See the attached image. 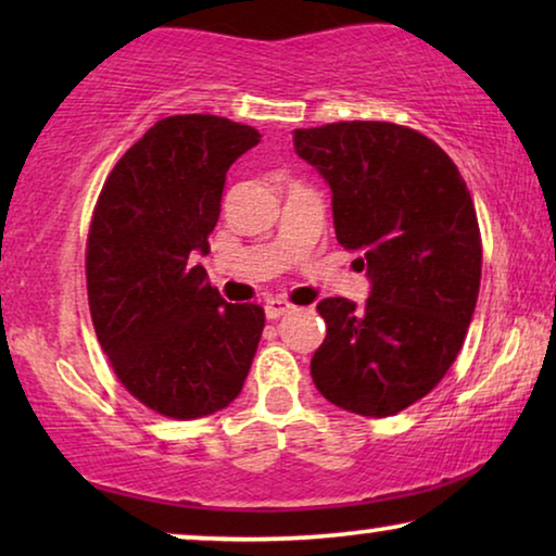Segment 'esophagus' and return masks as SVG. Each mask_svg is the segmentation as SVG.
Segmentation results:
<instances>
[{"label":"esophagus","instance_id":"34e87169","mask_svg":"<svg viewBox=\"0 0 556 556\" xmlns=\"http://www.w3.org/2000/svg\"><path fill=\"white\" fill-rule=\"evenodd\" d=\"M291 311H293V306L283 299H268V301H265V316H268V318H280V316L291 314Z\"/></svg>","mask_w":556,"mask_h":556}]
</instances>
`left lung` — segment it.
Returning <instances> with one entry per match:
<instances>
[{
	"label": "left lung",
	"instance_id": "obj_1",
	"mask_svg": "<svg viewBox=\"0 0 556 556\" xmlns=\"http://www.w3.org/2000/svg\"><path fill=\"white\" fill-rule=\"evenodd\" d=\"M293 147L331 189L333 230L359 250L369 299H324L311 359L331 405L390 417L422 400L458 356L481 286V232L453 159L384 121L295 128Z\"/></svg>",
	"mask_w": 556,
	"mask_h": 556
}]
</instances>
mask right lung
Returning a JSON list of instances; mask_svg holds the SVG:
<instances>
[{
  "mask_svg": "<svg viewBox=\"0 0 556 556\" xmlns=\"http://www.w3.org/2000/svg\"><path fill=\"white\" fill-rule=\"evenodd\" d=\"M261 143L253 126L187 113L156 121L113 166L88 232L96 337L121 384L174 420L238 397L265 314L227 303L194 265L210 253L227 169Z\"/></svg>",
  "mask_w": 556,
  "mask_h": 556,
  "instance_id": "obj_1",
  "label": "right lung"
}]
</instances>
